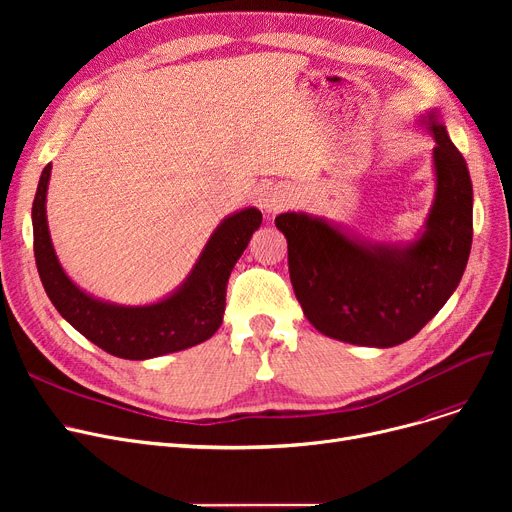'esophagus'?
<instances>
[{"instance_id": "obj_1", "label": "esophagus", "mask_w": 512, "mask_h": 512, "mask_svg": "<svg viewBox=\"0 0 512 512\" xmlns=\"http://www.w3.org/2000/svg\"><path fill=\"white\" fill-rule=\"evenodd\" d=\"M261 205L267 213H274V211H280L282 207L288 205V197L282 191H267L261 199Z\"/></svg>"}]
</instances>
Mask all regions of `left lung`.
<instances>
[{"label": "left lung", "mask_w": 512, "mask_h": 512, "mask_svg": "<svg viewBox=\"0 0 512 512\" xmlns=\"http://www.w3.org/2000/svg\"><path fill=\"white\" fill-rule=\"evenodd\" d=\"M436 199L425 232L405 247L369 245L307 213H280L294 294L313 328L361 346L411 340L459 286L473 240V186L465 157L436 112Z\"/></svg>", "instance_id": "left-lung-1"}]
</instances>
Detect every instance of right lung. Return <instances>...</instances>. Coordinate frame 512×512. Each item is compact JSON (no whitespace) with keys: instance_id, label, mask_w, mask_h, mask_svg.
<instances>
[{"instance_id":"right-lung-1","label":"right lung","mask_w":512,"mask_h":512,"mask_svg":"<svg viewBox=\"0 0 512 512\" xmlns=\"http://www.w3.org/2000/svg\"><path fill=\"white\" fill-rule=\"evenodd\" d=\"M49 174L51 164L41 172L33 201L35 261L49 301L72 328L105 353L130 361L184 351L218 332L226 309V284L253 232L261 226L259 209H242L215 228L193 272L168 299L124 307L93 299L64 274L47 228Z\"/></svg>"}]
</instances>
